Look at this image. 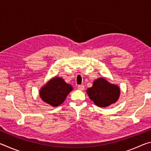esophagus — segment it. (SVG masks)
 Listing matches in <instances>:
<instances>
[{
  "instance_id": "esophagus-1",
  "label": "esophagus",
  "mask_w": 151,
  "mask_h": 151,
  "mask_svg": "<svg viewBox=\"0 0 151 151\" xmlns=\"http://www.w3.org/2000/svg\"><path fill=\"white\" fill-rule=\"evenodd\" d=\"M78 88L79 89V90H81V91H83L84 89H85V86H84L83 85H78Z\"/></svg>"
}]
</instances>
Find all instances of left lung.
I'll list each match as a JSON object with an SVG mask.
<instances>
[{
  "instance_id": "8db88e82",
  "label": "left lung",
  "mask_w": 151,
  "mask_h": 151,
  "mask_svg": "<svg viewBox=\"0 0 151 151\" xmlns=\"http://www.w3.org/2000/svg\"><path fill=\"white\" fill-rule=\"evenodd\" d=\"M89 98L100 107H106L114 103L120 96L118 86L109 83L103 78L94 81L93 86L86 90Z\"/></svg>"
}]
</instances>
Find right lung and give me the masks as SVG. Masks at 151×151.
<instances>
[{
  "label": "right lung",
  "mask_w": 151,
  "mask_h": 151,
  "mask_svg": "<svg viewBox=\"0 0 151 151\" xmlns=\"http://www.w3.org/2000/svg\"><path fill=\"white\" fill-rule=\"evenodd\" d=\"M72 90V86L66 84L63 78L55 77L41 88L40 96L45 103L57 106L63 103L67 94Z\"/></svg>",
  "instance_id": "1"
}]
</instances>
